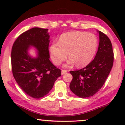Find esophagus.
<instances>
[{
	"mask_svg": "<svg viewBox=\"0 0 125 125\" xmlns=\"http://www.w3.org/2000/svg\"><path fill=\"white\" fill-rule=\"evenodd\" d=\"M66 72H68L67 70H64V69H62V71H61V74H62V75L64 74L65 73H66Z\"/></svg>",
	"mask_w": 125,
	"mask_h": 125,
	"instance_id": "34e87169",
	"label": "esophagus"
}]
</instances>
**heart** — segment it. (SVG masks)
Here are the masks:
<instances>
[{
	"instance_id": "heart-1",
	"label": "heart",
	"mask_w": 125,
	"mask_h": 125,
	"mask_svg": "<svg viewBox=\"0 0 125 125\" xmlns=\"http://www.w3.org/2000/svg\"><path fill=\"white\" fill-rule=\"evenodd\" d=\"M98 39L95 35L85 32L74 31L63 33L59 42H53L49 47L53 62L60 65L68 56L67 65L76 63L78 67L88 65L92 60L98 48Z\"/></svg>"
}]
</instances>
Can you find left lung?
<instances>
[{"label": "left lung", "mask_w": 125, "mask_h": 125, "mask_svg": "<svg viewBox=\"0 0 125 125\" xmlns=\"http://www.w3.org/2000/svg\"><path fill=\"white\" fill-rule=\"evenodd\" d=\"M100 42L95 58L86 66L70 71L73 79L71 91L81 98L95 94L103 86L112 69L114 61L112 44L108 37L98 31Z\"/></svg>", "instance_id": "1"}]
</instances>
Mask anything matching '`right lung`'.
I'll list each match as a JSON object with an SVG mask.
<instances>
[{"label":"right lung","mask_w":125,"mask_h":125,"mask_svg":"<svg viewBox=\"0 0 125 125\" xmlns=\"http://www.w3.org/2000/svg\"><path fill=\"white\" fill-rule=\"evenodd\" d=\"M49 35L48 29L35 27L21 33L15 41L11 51L13 77L27 95L40 98L47 95L61 71L49 60ZM30 46L38 51L36 58L28 53Z\"/></svg>","instance_id":"1"}]
</instances>
